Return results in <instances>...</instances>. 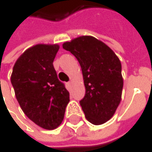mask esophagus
I'll use <instances>...</instances> for the list:
<instances>
[{
    "label": "esophagus",
    "mask_w": 152,
    "mask_h": 152,
    "mask_svg": "<svg viewBox=\"0 0 152 152\" xmlns=\"http://www.w3.org/2000/svg\"><path fill=\"white\" fill-rule=\"evenodd\" d=\"M68 84H69L70 86H72V80H71V81H69V82H68Z\"/></svg>",
    "instance_id": "1"
}]
</instances>
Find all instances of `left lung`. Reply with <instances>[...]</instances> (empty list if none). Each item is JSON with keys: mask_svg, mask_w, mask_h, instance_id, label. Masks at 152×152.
Segmentation results:
<instances>
[{"mask_svg": "<svg viewBox=\"0 0 152 152\" xmlns=\"http://www.w3.org/2000/svg\"><path fill=\"white\" fill-rule=\"evenodd\" d=\"M63 47L81 67L86 94L80 103L86 119L95 125L105 124L115 115L122 99L124 80L118 56L91 36L73 38Z\"/></svg>", "mask_w": 152, "mask_h": 152, "instance_id": "8db88e82", "label": "left lung"}]
</instances>
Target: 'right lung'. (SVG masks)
Returning a JSON list of instances; mask_svg holds the SVG:
<instances>
[{"instance_id": "add662e5", "label": "right lung", "mask_w": 152, "mask_h": 152, "mask_svg": "<svg viewBox=\"0 0 152 152\" xmlns=\"http://www.w3.org/2000/svg\"><path fill=\"white\" fill-rule=\"evenodd\" d=\"M59 48L57 44H37L28 48L16 61L10 76L22 111L45 130L62 124L70 101V93L58 80L53 64Z\"/></svg>"}]
</instances>
